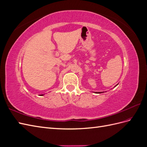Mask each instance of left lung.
<instances>
[{
	"instance_id": "1",
	"label": "left lung",
	"mask_w": 147,
	"mask_h": 147,
	"mask_svg": "<svg viewBox=\"0 0 147 147\" xmlns=\"http://www.w3.org/2000/svg\"><path fill=\"white\" fill-rule=\"evenodd\" d=\"M100 92H96V93H101Z\"/></svg>"
}]
</instances>
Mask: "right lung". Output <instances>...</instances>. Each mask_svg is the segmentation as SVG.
I'll return each mask as SVG.
<instances>
[{
    "instance_id": "right-lung-1",
    "label": "right lung",
    "mask_w": 147,
    "mask_h": 147,
    "mask_svg": "<svg viewBox=\"0 0 147 147\" xmlns=\"http://www.w3.org/2000/svg\"><path fill=\"white\" fill-rule=\"evenodd\" d=\"M43 94H41V95H40V96H43Z\"/></svg>"
}]
</instances>
